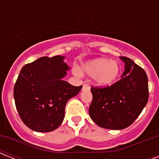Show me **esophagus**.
Returning <instances> with one entry per match:
<instances>
[{"instance_id":"esophagus-1","label":"esophagus","mask_w":159,"mask_h":159,"mask_svg":"<svg viewBox=\"0 0 159 159\" xmlns=\"http://www.w3.org/2000/svg\"><path fill=\"white\" fill-rule=\"evenodd\" d=\"M90 89V86L89 84L87 83H84L83 86H82V90H89Z\"/></svg>"}]
</instances>
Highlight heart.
I'll use <instances>...</instances> for the list:
<instances>
[{"label": "heart", "instance_id": "1", "mask_svg": "<svg viewBox=\"0 0 159 159\" xmlns=\"http://www.w3.org/2000/svg\"><path fill=\"white\" fill-rule=\"evenodd\" d=\"M82 71L92 77L101 86H108L116 82L119 77L120 67L116 61L106 58H97L82 65Z\"/></svg>", "mask_w": 159, "mask_h": 159}]
</instances>
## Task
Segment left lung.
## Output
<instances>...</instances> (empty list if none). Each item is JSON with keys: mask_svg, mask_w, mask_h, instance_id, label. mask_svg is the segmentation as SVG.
Returning a JSON list of instances; mask_svg holds the SVG:
<instances>
[{"mask_svg": "<svg viewBox=\"0 0 159 159\" xmlns=\"http://www.w3.org/2000/svg\"><path fill=\"white\" fill-rule=\"evenodd\" d=\"M121 79L105 87H92L89 107L92 120L100 127L122 129L131 125L148 100V77L145 71L127 57Z\"/></svg>", "mask_w": 159, "mask_h": 159, "instance_id": "1", "label": "left lung"}]
</instances>
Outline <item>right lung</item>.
I'll list each match as a JSON object with an SVG mask.
<instances>
[{"label": "right lung", "instance_id": "add662e5", "mask_svg": "<svg viewBox=\"0 0 159 159\" xmlns=\"http://www.w3.org/2000/svg\"><path fill=\"white\" fill-rule=\"evenodd\" d=\"M64 57H41L25 64L14 87V98L21 120L37 132H50L62 124L67 101L79 93L62 79L69 67Z\"/></svg>", "mask_w": 159, "mask_h": 159}]
</instances>
